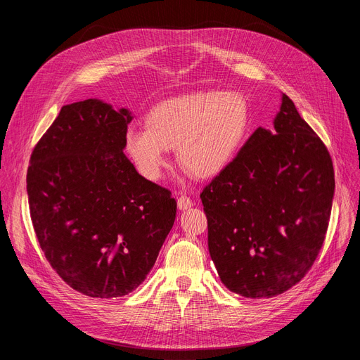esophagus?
<instances>
[{
  "label": "esophagus",
  "mask_w": 360,
  "mask_h": 360,
  "mask_svg": "<svg viewBox=\"0 0 360 360\" xmlns=\"http://www.w3.org/2000/svg\"><path fill=\"white\" fill-rule=\"evenodd\" d=\"M193 200L190 198V197H186V195H179V198H178V209L179 210H188V209H191V207H193Z\"/></svg>",
  "instance_id": "1"
}]
</instances>
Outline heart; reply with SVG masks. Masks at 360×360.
Instances as JSON below:
<instances>
[{"label": "heart", "mask_w": 360, "mask_h": 360, "mask_svg": "<svg viewBox=\"0 0 360 360\" xmlns=\"http://www.w3.org/2000/svg\"><path fill=\"white\" fill-rule=\"evenodd\" d=\"M251 109L233 90H200L166 99L150 109L146 127L125 131V150L140 175L160 179L176 147L182 167L213 178L231 165L247 139Z\"/></svg>", "instance_id": "1"}]
</instances>
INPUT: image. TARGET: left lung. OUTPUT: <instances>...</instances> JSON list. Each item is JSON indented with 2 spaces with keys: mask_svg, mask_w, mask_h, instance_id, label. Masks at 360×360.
<instances>
[{
  "mask_svg": "<svg viewBox=\"0 0 360 360\" xmlns=\"http://www.w3.org/2000/svg\"><path fill=\"white\" fill-rule=\"evenodd\" d=\"M273 125L258 127L200 195L221 283L252 299L305 277L324 243L335 185L327 147L286 94Z\"/></svg>",
  "mask_w": 360,
  "mask_h": 360,
  "instance_id": "left-lung-1",
  "label": "left lung"
}]
</instances>
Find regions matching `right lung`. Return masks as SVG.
<instances>
[{
  "mask_svg": "<svg viewBox=\"0 0 360 360\" xmlns=\"http://www.w3.org/2000/svg\"><path fill=\"white\" fill-rule=\"evenodd\" d=\"M131 120L99 99L65 105L30 156L37 240L67 285L90 297L137 289L176 217L175 198L124 155Z\"/></svg>",
  "mask_w": 360,
  "mask_h": 360,
  "instance_id": "add662e5",
  "label": "right lung"
}]
</instances>
